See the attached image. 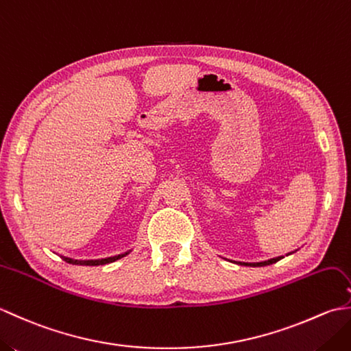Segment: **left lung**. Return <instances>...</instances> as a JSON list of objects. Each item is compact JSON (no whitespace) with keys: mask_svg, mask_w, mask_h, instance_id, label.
<instances>
[{"mask_svg":"<svg viewBox=\"0 0 351 351\" xmlns=\"http://www.w3.org/2000/svg\"><path fill=\"white\" fill-rule=\"evenodd\" d=\"M283 256H278V258H273V259H268V261H263V263H238L241 265H250V267H264V265H270V264H274L278 263V261H280Z\"/></svg>","mask_w":351,"mask_h":351,"instance_id":"8db88e82","label":"left lung"}]
</instances>
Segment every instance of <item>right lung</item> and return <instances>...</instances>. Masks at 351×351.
I'll return each instance as SVG.
<instances>
[{"label":"right lung","instance_id":"1","mask_svg":"<svg viewBox=\"0 0 351 351\" xmlns=\"http://www.w3.org/2000/svg\"><path fill=\"white\" fill-rule=\"evenodd\" d=\"M130 252H125V253H121V255H116V256H110V258H102V259H86V261H80V259H72V258H68V256H62L63 261H66V263L69 264H73V265H106V264H110V263H114V261L121 259L123 256L128 255Z\"/></svg>","mask_w":351,"mask_h":351}]
</instances>
